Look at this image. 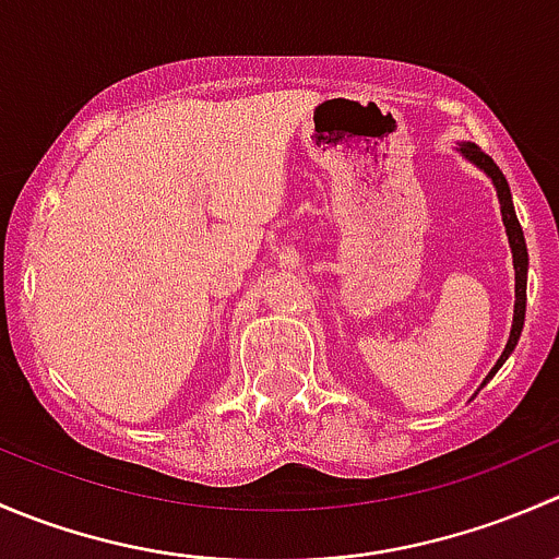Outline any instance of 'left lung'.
<instances>
[{
    "mask_svg": "<svg viewBox=\"0 0 559 559\" xmlns=\"http://www.w3.org/2000/svg\"><path fill=\"white\" fill-rule=\"evenodd\" d=\"M456 151H460V154L465 156V159L471 162V165H476L478 170H481L489 180H492L495 191H498L500 216H503L506 235H509L511 257H514V278H516V286H514V321H511V335H509V343H506L503 354H500V359H498V362H495V368L489 370V376H487V379H484V384H487V381L492 379V376L498 373L500 368H503V362L511 357V354H514L516 343H520L522 326H524V308H527V243H524V233H522V227H520V218H516L514 200H511L509 180L503 178L500 167L495 165V162L489 159V156L484 154V151L478 148L476 143H460V145H456Z\"/></svg>",
    "mask_w": 559,
    "mask_h": 559,
    "instance_id": "left-lung-1",
    "label": "left lung"
}]
</instances>
